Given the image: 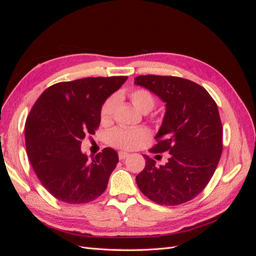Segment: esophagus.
Here are the masks:
<instances>
[{"mask_svg": "<svg viewBox=\"0 0 256 256\" xmlns=\"http://www.w3.org/2000/svg\"><path fill=\"white\" fill-rule=\"evenodd\" d=\"M128 156H129V154L126 152H118V158H120V160L127 158Z\"/></svg>", "mask_w": 256, "mask_h": 256, "instance_id": "34e87169", "label": "esophagus"}]
</instances>
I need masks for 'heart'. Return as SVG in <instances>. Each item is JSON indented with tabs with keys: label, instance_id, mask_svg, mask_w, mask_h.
<instances>
[{
	"label": "heart",
	"instance_id": "heart-1",
	"mask_svg": "<svg viewBox=\"0 0 256 256\" xmlns=\"http://www.w3.org/2000/svg\"><path fill=\"white\" fill-rule=\"evenodd\" d=\"M129 98L136 110L146 114L150 112L156 100L150 92L146 90H136L130 92ZM115 98H109L104 102L102 109V120L106 122L112 118L115 108ZM150 136L148 131L144 128H118L110 134V143L122 150H136Z\"/></svg>",
	"mask_w": 256,
	"mask_h": 256
}]
</instances>
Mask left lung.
<instances>
[{"label": "left lung", "instance_id": "8db88e82", "mask_svg": "<svg viewBox=\"0 0 256 256\" xmlns=\"http://www.w3.org/2000/svg\"><path fill=\"white\" fill-rule=\"evenodd\" d=\"M134 84L166 104L152 152H168L164 166L144 154L145 168L136 177L144 196L161 205H180L202 192L222 152V125L214 100L200 85L178 76H138Z\"/></svg>", "mask_w": 256, "mask_h": 256}]
</instances>
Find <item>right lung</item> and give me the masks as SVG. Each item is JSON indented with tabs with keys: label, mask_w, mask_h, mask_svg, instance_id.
<instances>
[{
	"label": "right lung",
	"mask_w": 256,
	"mask_h": 256,
	"mask_svg": "<svg viewBox=\"0 0 256 256\" xmlns=\"http://www.w3.org/2000/svg\"><path fill=\"white\" fill-rule=\"evenodd\" d=\"M128 76L84 78L48 88L26 122V152L44 187L62 202L84 204L102 196L118 154L106 147L88 157L81 143L95 134L106 100Z\"/></svg>",
	"instance_id": "right-lung-1"
}]
</instances>
